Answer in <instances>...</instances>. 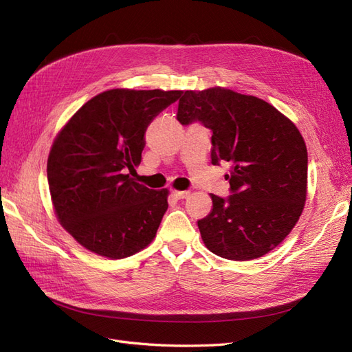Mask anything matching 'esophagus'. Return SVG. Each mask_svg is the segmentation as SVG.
Wrapping results in <instances>:
<instances>
[{
  "instance_id": "esophagus-1",
  "label": "esophagus",
  "mask_w": 352,
  "mask_h": 352,
  "mask_svg": "<svg viewBox=\"0 0 352 352\" xmlns=\"http://www.w3.org/2000/svg\"><path fill=\"white\" fill-rule=\"evenodd\" d=\"M189 190H173V195L179 199H184V198H188L189 197Z\"/></svg>"
}]
</instances>
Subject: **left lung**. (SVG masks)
<instances>
[{"instance_id": "1", "label": "left lung", "mask_w": 352, "mask_h": 352, "mask_svg": "<svg viewBox=\"0 0 352 352\" xmlns=\"http://www.w3.org/2000/svg\"><path fill=\"white\" fill-rule=\"evenodd\" d=\"M177 120L212 131L211 163H230V194H211L198 220L206 247L219 257H263L289 235L307 199V146L296 126L273 105L226 88L185 91Z\"/></svg>"}]
</instances>
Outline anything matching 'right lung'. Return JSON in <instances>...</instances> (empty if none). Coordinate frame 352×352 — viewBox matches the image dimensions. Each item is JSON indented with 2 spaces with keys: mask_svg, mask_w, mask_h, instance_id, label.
Here are the masks:
<instances>
[{
  "mask_svg": "<svg viewBox=\"0 0 352 352\" xmlns=\"http://www.w3.org/2000/svg\"><path fill=\"white\" fill-rule=\"evenodd\" d=\"M182 91L110 89L73 114L51 146L47 176L60 225L82 247L111 260L155 238L167 189L136 182L146 127Z\"/></svg>",
  "mask_w": 352,
  "mask_h": 352,
  "instance_id": "obj_1",
  "label": "right lung"
}]
</instances>
